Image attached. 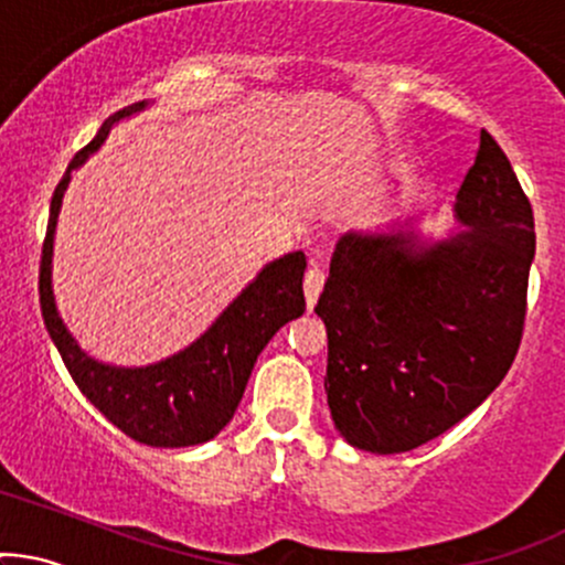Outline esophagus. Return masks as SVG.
<instances>
[{
    "label": "esophagus",
    "mask_w": 565,
    "mask_h": 565,
    "mask_svg": "<svg viewBox=\"0 0 565 565\" xmlns=\"http://www.w3.org/2000/svg\"><path fill=\"white\" fill-rule=\"evenodd\" d=\"M321 289H324V273L319 268H311L306 273V278H302V292H306V306L308 311L316 306V300H319Z\"/></svg>",
    "instance_id": "esophagus-1"
}]
</instances>
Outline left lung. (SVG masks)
I'll return each instance as SVG.
<instances>
[{
  "instance_id": "8db88e82",
  "label": "left lung",
  "mask_w": 565,
  "mask_h": 565,
  "mask_svg": "<svg viewBox=\"0 0 565 565\" xmlns=\"http://www.w3.org/2000/svg\"><path fill=\"white\" fill-rule=\"evenodd\" d=\"M467 225L343 235L313 311L327 327V405L345 443L405 454L467 418L504 381L525 327L534 212L504 150L480 134L456 195Z\"/></svg>"
}]
</instances>
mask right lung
<instances>
[{
  "label": "right lung",
  "mask_w": 565,
  "mask_h": 565,
  "mask_svg": "<svg viewBox=\"0 0 565 565\" xmlns=\"http://www.w3.org/2000/svg\"><path fill=\"white\" fill-rule=\"evenodd\" d=\"M145 104L147 102L131 104L107 117L96 139L74 154L64 179L55 188L40 259V306L47 332L72 381L109 424L141 445L188 448V445L206 443L225 429L244 396L259 351L287 321L306 311V297H302L306 254H284L281 259L265 265L259 276L235 297L225 313L190 349L173 353L166 362L134 370L111 367V364L96 362L79 349L55 311L51 287L53 233L61 198L70 184V173L102 147L109 128L120 117L145 109Z\"/></svg>",
  "instance_id": "obj_1"
}]
</instances>
